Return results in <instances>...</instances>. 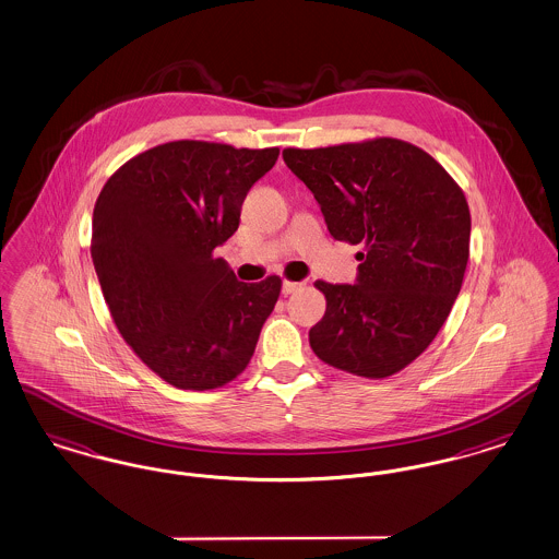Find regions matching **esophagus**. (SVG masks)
<instances>
[{
  "mask_svg": "<svg viewBox=\"0 0 559 559\" xmlns=\"http://www.w3.org/2000/svg\"><path fill=\"white\" fill-rule=\"evenodd\" d=\"M297 289H301V283H293V281H285L283 283V295H292Z\"/></svg>",
  "mask_w": 559,
  "mask_h": 559,
  "instance_id": "1",
  "label": "esophagus"
}]
</instances>
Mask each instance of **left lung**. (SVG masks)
Segmentation results:
<instances>
[{"label": "left lung", "instance_id": "8db88e82", "mask_svg": "<svg viewBox=\"0 0 559 559\" xmlns=\"http://www.w3.org/2000/svg\"><path fill=\"white\" fill-rule=\"evenodd\" d=\"M335 240L365 245L354 285L317 281L326 312L310 329L322 362L369 379L426 349L461 292L472 217L463 190L426 151L396 138L285 148Z\"/></svg>", "mask_w": 559, "mask_h": 559}]
</instances>
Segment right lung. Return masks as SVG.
I'll use <instances>...</instances> for the list:
<instances>
[{
    "label": "right lung",
    "instance_id": "right-lung-1",
    "mask_svg": "<svg viewBox=\"0 0 559 559\" xmlns=\"http://www.w3.org/2000/svg\"><path fill=\"white\" fill-rule=\"evenodd\" d=\"M278 148L199 140L155 146L108 178L92 217V262L112 320L140 360L180 390L245 371L281 278L240 283L215 249Z\"/></svg>",
    "mask_w": 559,
    "mask_h": 559
}]
</instances>
